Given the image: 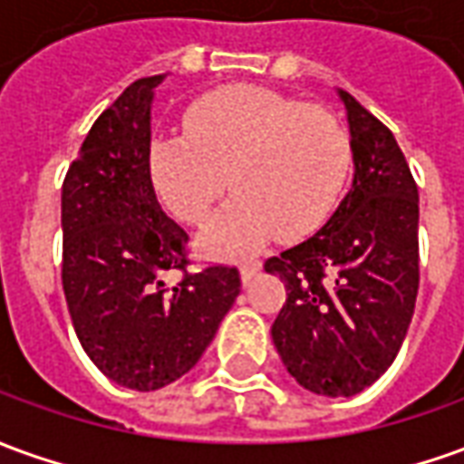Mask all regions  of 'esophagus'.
Returning <instances> with one entry per match:
<instances>
[{"label": "esophagus", "instance_id": "34e87169", "mask_svg": "<svg viewBox=\"0 0 464 464\" xmlns=\"http://www.w3.org/2000/svg\"><path fill=\"white\" fill-rule=\"evenodd\" d=\"M258 271H261V264H258V261H246V264L241 266V281H243V284H248V281H251V278H254Z\"/></svg>", "mask_w": 464, "mask_h": 464}]
</instances>
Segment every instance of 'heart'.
Instances as JSON below:
<instances>
[{"label":"heart","instance_id":"heart-1","mask_svg":"<svg viewBox=\"0 0 464 464\" xmlns=\"http://www.w3.org/2000/svg\"><path fill=\"white\" fill-rule=\"evenodd\" d=\"M354 142L332 110L256 85L200 95L186 135H158L148 168L158 198L178 221L198 226L223 198H236L203 231V248L236 256L274 233L299 241L316 233L344 196Z\"/></svg>","mask_w":464,"mask_h":464}]
</instances>
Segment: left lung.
<instances>
[{
    "label": "left lung",
    "instance_id": "obj_1",
    "mask_svg": "<svg viewBox=\"0 0 464 464\" xmlns=\"http://www.w3.org/2000/svg\"><path fill=\"white\" fill-rule=\"evenodd\" d=\"M354 183L309 241L266 258L286 286L271 326L288 374L324 397L374 384L407 336L420 288V196L392 130L342 92Z\"/></svg>",
    "mask_w": 464,
    "mask_h": 464
}]
</instances>
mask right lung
<instances>
[{"label": "right lung", "mask_w": 464, "mask_h": 464, "mask_svg": "<svg viewBox=\"0 0 464 464\" xmlns=\"http://www.w3.org/2000/svg\"><path fill=\"white\" fill-rule=\"evenodd\" d=\"M140 77L87 132L63 183V288L74 334L120 387L160 390L196 367L241 291L236 266H188V233L155 198L150 100ZM180 270L170 289L162 276Z\"/></svg>", "instance_id": "right-lung-1"}]
</instances>
